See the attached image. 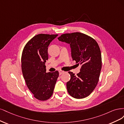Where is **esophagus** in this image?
Masks as SVG:
<instances>
[{"instance_id": "esophagus-1", "label": "esophagus", "mask_w": 124, "mask_h": 124, "mask_svg": "<svg viewBox=\"0 0 124 124\" xmlns=\"http://www.w3.org/2000/svg\"><path fill=\"white\" fill-rule=\"evenodd\" d=\"M59 72L60 75H61V74H63L64 73V71L63 70H60L59 71Z\"/></svg>"}]
</instances>
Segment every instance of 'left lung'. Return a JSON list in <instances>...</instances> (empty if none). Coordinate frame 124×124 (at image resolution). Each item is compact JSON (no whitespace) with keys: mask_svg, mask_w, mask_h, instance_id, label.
I'll use <instances>...</instances> for the list:
<instances>
[{"mask_svg":"<svg viewBox=\"0 0 124 124\" xmlns=\"http://www.w3.org/2000/svg\"><path fill=\"white\" fill-rule=\"evenodd\" d=\"M58 39L69 44L73 60L81 65L77 75L69 72L70 79L66 83L68 93L77 99L88 96L97 85L101 69V54L98 43L80 32L63 34Z\"/></svg>","mask_w":124,"mask_h":124,"instance_id":"obj_1","label":"left lung"}]
</instances>
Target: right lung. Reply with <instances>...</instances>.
<instances>
[{"label":"right lung","mask_w":124,"mask_h":124,"mask_svg":"<svg viewBox=\"0 0 124 124\" xmlns=\"http://www.w3.org/2000/svg\"><path fill=\"white\" fill-rule=\"evenodd\" d=\"M58 34L35 35L23 50L22 70L26 85L34 97L39 101L48 99L53 94L59 77L56 70L46 73L45 62L48 59V47Z\"/></svg>","instance_id":"1"}]
</instances>
